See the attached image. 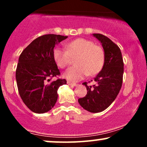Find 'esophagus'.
Wrapping results in <instances>:
<instances>
[{
	"label": "esophagus",
	"instance_id": "esophagus-1",
	"mask_svg": "<svg viewBox=\"0 0 147 147\" xmlns=\"http://www.w3.org/2000/svg\"><path fill=\"white\" fill-rule=\"evenodd\" d=\"M67 84H68V85H70V86H77V84H75V83H72V82H67Z\"/></svg>",
	"mask_w": 147,
	"mask_h": 147
}]
</instances>
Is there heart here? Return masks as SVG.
<instances>
[{"instance_id": "heart-1", "label": "heart", "mask_w": 147, "mask_h": 147, "mask_svg": "<svg viewBox=\"0 0 147 147\" xmlns=\"http://www.w3.org/2000/svg\"><path fill=\"white\" fill-rule=\"evenodd\" d=\"M66 49L55 47L52 56L59 67L64 68L70 63L71 57L77 56L75 63L77 65L68 68L64 72L63 77L71 82H77L89 74L98 73L104 63L103 49L95 45L92 41L85 38H77L66 44Z\"/></svg>"}]
</instances>
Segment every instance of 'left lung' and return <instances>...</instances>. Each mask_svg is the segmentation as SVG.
Wrapping results in <instances>:
<instances>
[{
	"label": "left lung",
	"instance_id": "obj_1",
	"mask_svg": "<svg viewBox=\"0 0 147 147\" xmlns=\"http://www.w3.org/2000/svg\"><path fill=\"white\" fill-rule=\"evenodd\" d=\"M99 40L104 51V63L101 71L94 78L92 86L83 83L87 95L79 98L82 107L90 113H99L113 102L120 90L124 73V63L120 49L110 38L101 34H92ZM92 81V80H91Z\"/></svg>",
	"mask_w": 147,
	"mask_h": 147
}]
</instances>
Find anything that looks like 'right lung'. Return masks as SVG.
<instances>
[{
    "label": "right lung",
    "instance_id": "obj_1",
    "mask_svg": "<svg viewBox=\"0 0 147 147\" xmlns=\"http://www.w3.org/2000/svg\"><path fill=\"white\" fill-rule=\"evenodd\" d=\"M68 36L45 34L34 39L22 52L16 70L19 95L30 110L36 113L50 111L56 104L57 90L65 79L51 78L60 75L52 56L55 45Z\"/></svg>",
    "mask_w": 147,
    "mask_h": 147
}]
</instances>
